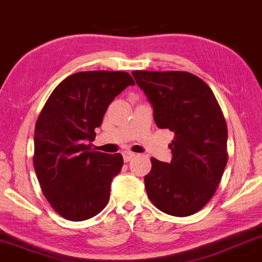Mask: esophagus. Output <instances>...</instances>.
<instances>
[{"label":"esophagus","mask_w":262,"mask_h":262,"mask_svg":"<svg viewBox=\"0 0 262 262\" xmlns=\"http://www.w3.org/2000/svg\"><path fill=\"white\" fill-rule=\"evenodd\" d=\"M135 156H136V154L132 153V151H127V150L122 151V158H124V160L126 161V163H127V161H130L132 158H135Z\"/></svg>","instance_id":"1"}]
</instances>
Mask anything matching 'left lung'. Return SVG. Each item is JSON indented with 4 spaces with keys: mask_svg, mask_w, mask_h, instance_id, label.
I'll use <instances>...</instances> for the list:
<instances>
[{
    "mask_svg": "<svg viewBox=\"0 0 262 262\" xmlns=\"http://www.w3.org/2000/svg\"><path fill=\"white\" fill-rule=\"evenodd\" d=\"M159 128L175 134L170 163L151 158L148 198L165 214H195L214 195L227 164V126L211 89L187 72H132Z\"/></svg>",
    "mask_w": 262,
    "mask_h": 262,
    "instance_id": "1",
    "label": "left lung"
}]
</instances>
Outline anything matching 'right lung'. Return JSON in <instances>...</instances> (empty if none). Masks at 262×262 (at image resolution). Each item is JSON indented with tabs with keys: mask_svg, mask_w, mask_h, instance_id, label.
Instances as JSON below:
<instances>
[{
	"mask_svg": "<svg viewBox=\"0 0 262 262\" xmlns=\"http://www.w3.org/2000/svg\"><path fill=\"white\" fill-rule=\"evenodd\" d=\"M135 81L125 72H81L58 85L35 126L34 167L42 193L62 217L83 221L102 211L120 172V153L96 151V136L108 105Z\"/></svg>",
	"mask_w": 262,
	"mask_h": 262,
	"instance_id": "add662e5",
	"label": "right lung"
}]
</instances>
